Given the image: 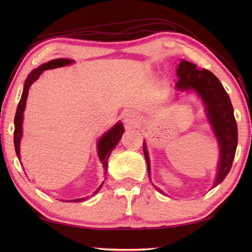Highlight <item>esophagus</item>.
Returning <instances> with one entry per match:
<instances>
[{
    "label": "esophagus",
    "mask_w": 252,
    "mask_h": 252,
    "mask_svg": "<svg viewBox=\"0 0 252 252\" xmlns=\"http://www.w3.org/2000/svg\"><path fill=\"white\" fill-rule=\"evenodd\" d=\"M134 116H133V114H131V112H126L125 116H123V119H125L126 122L127 123H132L133 121H134Z\"/></svg>",
    "instance_id": "1"
}]
</instances>
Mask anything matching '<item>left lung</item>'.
Wrapping results in <instances>:
<instances>
[{
  "label": "left lung",
  "mask_w": 252,
  "mask_h": 252,
  "mask_svg": "<svg viewBox=\"0 0 252 252\" xmlns=\"http://www.w3.org/2000/svg\"><path fill=\"white\" fill-rule=\"evenodd\" d=\"M176 74L179 80L175 84V90L178 92H195L202 100L207 120L218 141L220 158L215 183L212 185L216 187L222 183L231 170L238 142L237 123L231 99L220 80L207 69H200L195 63L182 60L176 68ZM143 151L151 179V159L146 142L143 143ZM157 189L164 194L161 189Z\"/></svg>",
  "instance_id": "1"
}]
</instances>
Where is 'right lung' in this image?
Masks as SVG:
<instances>
[{"label": "right lung", "mask_w": 252, "mask_h": 252, "mask_svg": "<svg viewBox=\"0 0 252 252\" xmlns=\"http://www.w3.org/2000/svg\"><path fill=\"white\" fill-rule=\"evenodd\" d=\"M73 63H74V61L68 60V58H57V60L50 61V62L43 63V65H41L37 68H35L34 70H32L28 74V77H27L25 84H24L23 94H21V97H20V100H19V104L17 106V110H16V115H15V119H14V125H15L14 144H15L16 155H17L19 161H20V141H21V137H23L24 111H25V108H26L27 97H28L30 87L34 83V81H36V80L40 78V76L42 73H43V71L49 70V69H55V68H58V67L69 66ZM123 132H125V127H123L122 122L118 121L114 126H111L108 131H106L104 134L98 138L97 145H96V147H97V148H96V149H97V155H98V158L100 160V162L103 163L104 175L107 174V167H108V159L110 157V154L115 149L117 144L120 142ZM103 184H104V182L99 185L98 189H96L92 195H91V197L94 196L95 194H97L98 190L101 189V186H103ZM88 198L89 197L77 198V199H73V200H70V201L81 202L85 199H88Z\"/></svg>", "instance_id": "1"}]
</instances>
